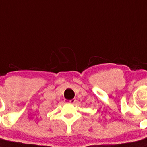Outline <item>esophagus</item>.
Wrapping results in <instances>:
<instances>
[{
	"instance_id": "esophagus-1",
	"label": "esophagus",
	"mask_w": 147,
	"mask_h": 147,
	"mask_svg": "<svg viewBox=\"0 0 147 147\" xmlns=\"http://www.w3.org/2000/svg\"><path fill=\"white\" fill-rule=\"evenodd\" d=\"M75 101H76V99H75V98H72V99L71 100H67V99L64 100V102L68 103V104H74Z\"/></svg>"
}]
</instances>
